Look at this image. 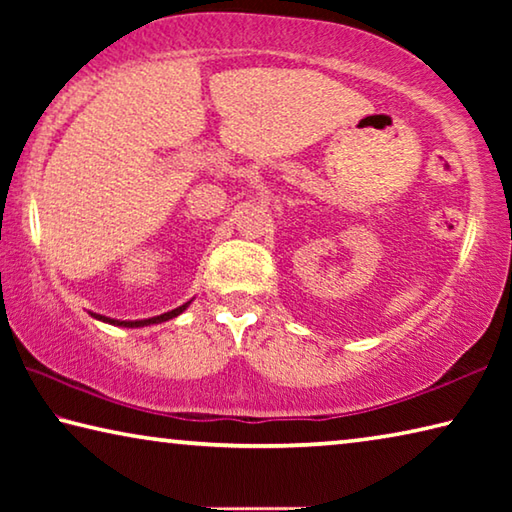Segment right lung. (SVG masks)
I'll use <instances>...</instances> for the list:
<instances>
[{
  "instance_id": "right-lung-1",
  "label": "right lung",
  "mask_w": 512,
  "mask_h": 512,
  "mask_svg": "<svg viewBox=\"0 0 512 512\" xmlns=\"http://www.w3.org/2000/svg\"><path fill=\"white\" fill-rule=\"evenodd\" d=\"M189 302H192V300H189ZM189 302H185V305H180L176 309L167 311V314H160V316H153V318H142V320H117V318H108V316H103V314H94V311H90V316L101 320V323L117 325V327H144V325H158V323H164V320H171V318L180 316L189 307Z\"/></svg>"
}]
</instances>
